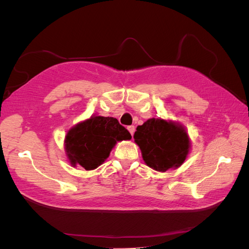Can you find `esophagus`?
I'll return each mask as SVG.
<instances>
[{"instance_id":"34e87169","label":"esophagus","mask_w":249,"mask_h":249,"mask_svg":"<svg viewBox=\"0 0 249 249\" xmlns=\"http://www.w3.org/2000/svg\"><path fill=\"white\" fill-rule=\"evenodd\" d=\"M127 130H129L130 134H131L132 136H133V135H134V132H135V126H134V125H129V126H127Z\"/></svg>"}]
</instances>
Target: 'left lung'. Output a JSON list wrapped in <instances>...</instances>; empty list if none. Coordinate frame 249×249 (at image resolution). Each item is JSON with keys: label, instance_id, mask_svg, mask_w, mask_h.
Masks as SVG:
<instances>
[{"label": "left lung", "instance_id": "8db88e82", "mask_svg": "<svg viewBox=\"0 0 249 249\" xmlns=\"http://www.w3.org/2000/svg\"><path fill=\"white\" fill-rule=\"evenodd\" d=\"M134 139L144 163L161 172L182 166L191 149V140L186 127L178 122L161 117L147 119L142 125H138Z\"/></svg>", "mask_w": 249, "mask_h": 249}]
</instances>
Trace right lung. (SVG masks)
Returning a JSON list of instances; mask_svg holds the SVG:
<instances>
[{
  "mask_svg": "<svg viewBox=\"0 0 249 249\" xmlns=\"http://www.w3.org/2000/svg\"><path fill=\"white\" fill-rule=\"evenodd\" d=\"M131 139L129 131L116 118L93 114L67 131L65 156L72 167L80 165L88 171L93 170L107 160L117 142Z\"/></svg>",
  "mask_w": 249,
  "mask_h": 249,
  "instance_id": "add662e5",
  "label": "right lung"
}]
</instances>
